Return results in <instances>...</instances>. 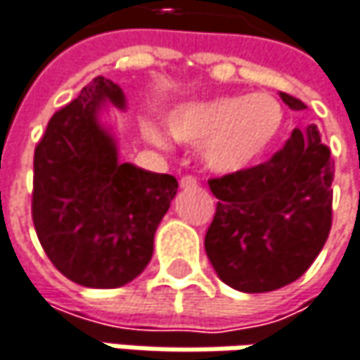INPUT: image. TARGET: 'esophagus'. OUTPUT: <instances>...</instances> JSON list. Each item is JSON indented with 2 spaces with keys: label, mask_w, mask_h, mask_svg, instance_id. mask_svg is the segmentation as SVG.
Instances as JSON below:
<instances>
[{
  "label": "esophagus",
  "mask_w": 360,
  "mask_h": 360,
  "mask_svg": "<svg viewBox=\"0 0 360 360\" xmlns=\"http://www.w3.org/2000/svg\"><path fill=\"white\" fill-rule=\"evenodd\" d=\"M180 186L182 188H196L198 186V180L194 176H191V174H186V176L180 178Z\"/></svg>",
  "instance_id": "obj_1"
}]
</instances>
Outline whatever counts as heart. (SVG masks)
Returning <instances> with one entry per match:
<instances>
[{
    "instance_id": "b5f03b06",
    "label": "heart",
    "mask_w": 360,
    "mask_h": 360,
    "mask_svg": "<svg viewBox=\"0 0 360 360\" xmlns=\"http://www.w3.org/2000/svg\"><path fill=\"white\" fill-rule=\"evenodd\" d=\"M283 122V104L266 91L191 102L167 118L172 135L180 141L200 145L205 164L223 174L242 172L264 158ZM143 131L151 143L166 145V135L155 124H145Z\"/></svg>"
}]
</instances>
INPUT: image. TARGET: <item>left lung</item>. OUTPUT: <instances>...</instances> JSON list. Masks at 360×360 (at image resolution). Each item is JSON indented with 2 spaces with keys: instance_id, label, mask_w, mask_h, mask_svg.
Segmentation results:
<instances>
[{
  "instance_id": "left-lung-1",
  "label": "left lung",
  "mask_w": 360,
  "mask_h": 360,
  "mask_svg": "<svg viewBox=\"0 0 360 360\" xmlns=\"http://www.w3.org/2000/svg\"><path fill=\"white\" fill-rule=\"evenodd\" d=\"M281 98L291 110L307 108L285 91ZM332 180L334 162L316 124L295 129L266 162L211 178L219 200L205 250L219 278L244 293L297 281L328 240Z\"/></svg>"
}]
</instances>
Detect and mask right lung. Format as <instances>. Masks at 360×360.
Here are the masks:
<instances>
[{
	"instance_id": "obj_1",
	"label": "right lung",
	"mask_w": 360,
	"mask_h": 360,
	"mask_svg": "<svg viewBox=\"0 0 360 360\" xmlns=\"http://www.w3.org/2000/svg\"><path fill=\"white\" fill-rule=\"evenodd\" d=\"M104 102L124 108L120 88L98 75L51 116L32 180V221L44 254L69 281L91 289H116L141 274L178 191L169 174L118 164L115 141L98 122Z\"/></svg>"
}]
</instances>
